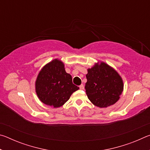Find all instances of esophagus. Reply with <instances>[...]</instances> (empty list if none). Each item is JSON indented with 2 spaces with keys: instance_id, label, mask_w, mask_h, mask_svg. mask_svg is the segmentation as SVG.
<instances>
[{
  "instance_id": "34e87169",
  "label": "esophagus",
  "mask_w": 150,
  "mask_h": 150,
  "mask_svg": "<svg viewBox=\"0 0 150 150\" xmlns=\"http://www.w3.org/2000/svg\"><path fill=\"white\" fill-rule=\"evenodd\" d=\"M79 88H80L81 90H83V89H84V85H81L79 86Z\"/></svg>"
}]
</instances>
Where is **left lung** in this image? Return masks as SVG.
Wrapping results in <instances>:
<instances>
[{"instance_id":"left-lung-1","label":"left lung","mask_w":150,"mask_h":150,"mask_svg":"<svg viewBox=\"0 0 150 150\" xmlns=\"http://www.w3.org/2000/svg\"><path fill=\"white\" fill-rule=\"evenodd\" d=\"M87 71L85 88L91 102L100 108L117 102L124 88L122 79L117 71L104 62L95 63Z\"/></svg>"}]
</instances>
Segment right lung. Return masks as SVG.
Listing matches in <instances>:
<instances>
[{
    "label": "right lung",
    "instance_id": "right-lung-1",
    "mask_svg": "<svg viewBox=\"0 0 150 150\" xmlns=\"http://www.w3.org/2000/svg\"><path fill=\"white\" fill-rule=\"evenodd\" d=\"M35 92L43 103L54 108L63 106L79 87L66 73L63 63L57 59L48 63L40 71L35 81Z\"/></svg>",
    "mask_w": 150,
    "mask_h": 150
}]
</instances>
